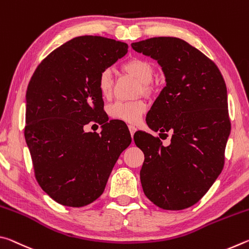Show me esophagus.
Segmentation results:
<instances>
[{"instance_id": "34e87169", "label": "esophagus", "mask_w": 249, "mask_h": 249, "mask_svg": "<svg viewBox=\"0 0 249 249\" xmlns=\"http://www.w3.org/2000/svg\"><path fill=\"white\" fill-rule=\"evenodd\" d=\"M128 129H129V132H130V135H132V136H134L135 132H136V127H135V126L129 125V126H128Z\"/></svg>"}]
</instances>
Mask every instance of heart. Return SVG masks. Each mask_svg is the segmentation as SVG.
Listing matches in <instances>:
<instances>
[{
	"mask_svg": "<svg viewBox=\"0 0 249 249\" xmlns=\"http://www.w3.org/2000/svg\"><path fill=\"white\" fill-rule=\"evenodd\" d=\"M124 69L136 77L140 81L147 86L151 82L154 75V68L148 61L144 59L134 58L130 59L124 65ZM113 78L112 71L105 69L100 73L98 79V88L100 93L103 96H108L112 92ZM146 111V104L142 101H134V102H124V101H117L113 103L108 108L109 115L113 119L121 120L127 123H138L141 121L142 115Z\"/></svg>",
	"mask_w": 249,
	"mask_h": 249,
	"instance_id": "b5f03b06",
	"label": "heart"
}]
</instances>
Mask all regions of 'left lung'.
<instances>
[{"mask_svg": "<svg viewBox=\"0 0 249 249\" xmlns=\"http://www.w3.org/2000/svg\"><path fill=\"white\" fill-rule=\"evenodd\" d=\"M132 48L157 60L166 78L146 123L160 134L172 132L169 146L146 132L135 133L145 155L142 190L163 210L187 209L208 192L224 166L231 133L225 81L212 60L180 38L154 37Z\"/></svg>", "mask_w": 249, "mask_h": 249, "instance_id": "1", "label": "left lung"}]
</instances>
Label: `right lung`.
<instances>
[{"instance_id": "obj_1", "label": "right lung", "mask_w": 249, "mask_h": 249, "mask_svg": "<svg viewBox=\"0 0 249 249\" xmlns=\"http://www.w3.org/2000/svg\"><path fill=\"white\" fill-rule=\"evenodd\" d=\"M127 44L79 36L49 53L26 91L25 140L41 189L58 203L80 208L102 195L111 171L132 137L126 124L103 112L98 79L124 57ZM91 120L100 134L86 133Z\"/></svg>"}]
</instances>
